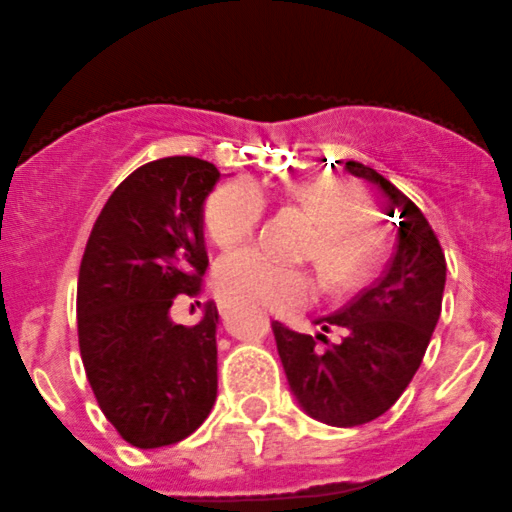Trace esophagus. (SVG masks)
<instances>
[{
	"label": "esophagus",
	"mask_w": 512,
	"mask_h": 512,
	"mask_svg": "<svg viewBox=\"0 0 512 512\" xmlns=\"http://www.w3.org/2000/svg\"><path fill=\"white\" fill-rule=\"evenodd\" d=\"M219 308H222V313H224V305H219Z\"/></svg>",
	"instance_id": "esophagus-1"
}]
</instances>
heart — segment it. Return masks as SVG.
Returning a JSON list of instances; mask_svg holds the SVG:
<instances>
[{"mask_svg": "<svg viewBox=\"0 0 512 512\" xmlns=\"http://www.w3.org/2000/svg\"><path fill=\"white\" fill-rule=\"evenodd\" d=\"M293 197L313 217L315 234L305 255L315 260L333 290L358 285L376 265L381 234L366 219L364 199L351 184L333 176L300 181ZM265 214V194L250 179L219 184L204 202L202 227L219 247H232L252 237ZM214 288L229 303L260 310H283L313 298L315 280L305 267L283 265L255 247L222 255L214 265Z\"/></svg>", "mask_w": 512, "mask_h": 512, "instance_id": "b5f03b06", "label": "heart"}]
</instances>
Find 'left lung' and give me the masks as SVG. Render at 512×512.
<instances>
[{
	"mask_svg": "<svg viewBox=\"0 0 512 512\" xmlns=\"http://www.w3.org/2000/svg\"><path fill=\"white\" fill-rule=\"evenodd\" d=\"M343 169L369 179L389 197L396 245L386 272L338 313L318 318L323 333L305 336L272 323L280 361L300 407L331 427H358L381 417L404 394L422 364L442 313L447 262L437 234L417 204L371 166ZM338 330L331 344L326 332Z\"/></svg>",
	"mask_w": 512,
	"mask_h": 512,
	"instance_id": "8db88e82",
	"label": "left lung"
}]
</instances>
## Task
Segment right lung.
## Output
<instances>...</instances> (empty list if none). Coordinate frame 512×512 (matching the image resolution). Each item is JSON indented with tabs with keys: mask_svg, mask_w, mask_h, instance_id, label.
I'll use <instances>...</instances> for the list:
<instances>
[{
	"mask_svg": "<svg viewBox=\"0 0 512 512\" xmlns=\"http://www.w3.org/2000/svg\"><path fill=\"white\" fill-rule=\"evenodd\" d=\"M217 166L169 156L138 166L93 224L78 275V343L100 412L133 447L189 437L217 399V305L197 326L169 308L207 272L202 204Z\"/></svg>",
	"mask_w": 512,
	"mask_h": 512,
	"instance_id": "add662e5",
	"label": "right lung"
}]
</instances>
